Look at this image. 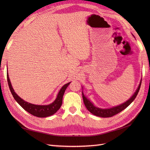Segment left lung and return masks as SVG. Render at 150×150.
<instances>
[{
    "label": "left lung",
    "instance_id": "left-lung-1",
    "mask_svg": "<svg viewBox=\"0 0 150 150\" xmlns=\"http://www.w3.org/2000/svg\"><path fill=\"white\" fill-rule=\"evenodd\" d=\"M141 84H142V81L140 82L138 88L137 89V91H136V92L134 93L133 96L128 99V101H126L124 103L120 104V105H119V106H115V107L108 108V109H101V108H97L95 106H94V104L84 96V94L82 92L83 99L84 105L86 107V108L88 109V110L95 116H97L99 117H112L113 116L116 115V114H117V113L120 112L122 110H124L125 108L128 107L129 104L134 100V99L136 98V97H137V94L139 91V89L141 87Z\"/></svg>",
    "mask_w": 150,
    "mask_h": 150
}]
</instances>
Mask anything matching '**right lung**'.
I'll use <instances>...</instances> for the list:
<instances>
[{
    "mask_svg": "<svg viewBox=\"0 0 150 150\" xmlns=\"http://www.w3.org/2000/svg\"><path fill=\"white\" fill-rule=\"evenodd\" d=\"M7 78L8 87H9L11 92L13 98L15 99V100L19 103V105L26 111H28L30 114L33 115V116H37L39 117H44L51 116L59 110V109L61 108L62 105L63 95H64L67 86L71 83V82L68 83L62 86V88L60 89L59 92L55 101L52 103L49 104V105H35V104H33L25 101L15 93L14 90H13V88L12 87V84L11 83L9 78H8V72L7 74Z\"/></svg>",
    "mask_w": 150,
    "mask_h": 150,
    "instance_id": "obj_1",
    "label": "right lung"
}]
</instances>
